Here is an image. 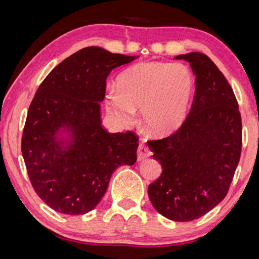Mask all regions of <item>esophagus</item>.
<instances>
[{"label": "esophagus", "instance_id": "esophagus-1", "mask_svg": "<svg viewBox=\"0 0 259 259\" xmlns=\"http://www.w3.org/2000/svg\"><path fill=\"white\" fill-rule=\"evenodd\" d=\"M152 155V152L150 148H148L145 144H140L137 150V159L138 161H143L147 159L148 156Z\"/></svg>", "mask_w": 259, "mask_h": 259}]
</instances>
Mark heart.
Listing matches in <instances>:
<instances>
[{
	"label": "heart",
	"instance_id": "obj_1",
	"mask_svg": "<svg viewBox=\"0 0 259 259\" xmlns=\"http://www.w3.org/2000/svg\"><path fill=\"white\" fill-rule=\"evenodd\" d=\"M117 89L109 88L107 111L120 122L130 123L136 109L152 135H171L186 119L194 76L183 64L147 61L134 65L117 76Z\"/></svg>",
	"mask_w": 259,
	"mask_h": 259
}]
</instances>
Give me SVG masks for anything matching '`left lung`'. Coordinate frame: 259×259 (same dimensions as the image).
Here are the masks:
<instances>
[{"label":"left lung","mask_w":259,"mask_h":259,"mask_svg":"<svg viewBox=\"0 0 259 259\" xmlns=\"http://www.w3.org/2000/svg\"><path fill=\"white\" fill-rule=\"evenodd\" d=\"M175 58L190 63L195 95L176 133L147 142L163 169L148 186V196L162 216L190 222L226 196L240 160L242 123L233 90L208 56L190 52Z\"/></svg>","instance_id":"left-lung-1"}]
</instances>
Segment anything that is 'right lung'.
Segmentation results:
<instances>
[{
	"mask_svg": "<svg viewBox=\"0 0 259 259\" xmlns=\"http://www.w3.org/2000/svg\"><path fill=\"white\" fill-rule=\"evenodd\" d=\"M136 58L83 48L57 65L38 87L28 108L21 153L34 191L56 211H91L114 170L137 160V136L107 133L99 104L112 69Z\"/></svg>",
	"mask_w": 259,
	"mask_h": 259,
	"instance_id": "obj_1",
	"label": "right lung"
}]
</instances>
